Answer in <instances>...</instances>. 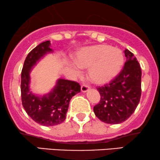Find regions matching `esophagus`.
<instances>
[{"instance_id":"esophagus-1","label":"esophagus","mask_w":160,"mask_h":160,"mask_svg":"<svg viewBox=\"0 0 160 160\" xmlns=\"http://www.w3.org/2000/svg\"><path fill=\"white\" fill-rule=\"evenodd\" d=\"M90 86H88V84H83L82 85V87H81V90H82V92H88V91L90 90Z\"/></svg>"}]
</instances>
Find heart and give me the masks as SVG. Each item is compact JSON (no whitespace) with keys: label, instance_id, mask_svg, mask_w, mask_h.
Returning <instances> with one entry per match:
<instances>
[{"label":"heart","instance_id":"1","mask_svg":"<svg viewBox=\"0 0 160 160\" xmlns=\"http://www.w3.org/2000/svg\"><path fill=\"white\" fill-rule=\"evenodd\" d=\"M76 62L82 69H89V77L94 83L106 84L113 80L121 71L124 56L121 49L108 45H97L82 49ZM72 68L80 73L75 65Z\"/></svg>","mask_w":160,"mask_h":160}]
</instances>
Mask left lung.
Here are the masks:
<instances>
[{
  "label": "left lung",
  "mask_w": 160,
  "mask_h": 160,
  "mask_svg": "<svg viewBox=\"0 0 160 160\" xmlns=\"http://www.w3.org/2000/svg\"><path fill=\"white\" fill-rule=\"evenodd\" d=\"M126 61L120 73L109 84L98 87L101 100L93 108L95 115L106 123L126 121L138 107L141 96V68L133 53L124 51Z\"/></svg>",
  "instance_id": "1"
}]
</instances>
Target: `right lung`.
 Listing matches in <instances>:
<instances>
[{"instance_id":"1","label":"right lung","mask_w":160,"mask_h":160,"mask_svg":"<svg viewBox=\"0 0 160 160\" xmlns=\"http://www.w3.org/2000/svg\"><path fill=\"white\" fill-rule=\"evenodd\" d=\"M50 41L35 47L25 59L21 72L22 104L33 121L45 126H53L62 123L66 118L70 99L81 91L76 82L59 78L54 88L43 96L33 94L30 91V72L37 62L47 53L53 52Z\"/></svg>"}]
</instances>
